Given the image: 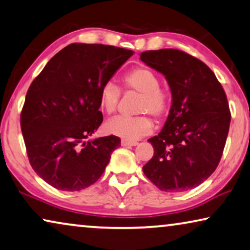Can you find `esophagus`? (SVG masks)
I'll use <instances>...</instances> for the list:
<instances>
[{
    "label": "esophagus",
    "mask_w": 250,
    "mask_h": 250,
    "mask_svg": "<svg viewBox=\"0 0 250 250\" xmlns=\"http://www.w3.org/2000/svg\"><path fill=\"white\" fill-rule=\"evenodd\" d=\"M122 146H137L138 143L137 141H129V140H122L121 141Z\"/></svg>",
    "instance_id": "obj_1"
}]
</instances>
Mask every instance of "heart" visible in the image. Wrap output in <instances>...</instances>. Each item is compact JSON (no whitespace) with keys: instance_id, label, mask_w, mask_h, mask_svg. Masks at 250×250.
<instances>
[{"instance_id":"obj_1","label":"heart","mask_w":250,"mask_h":250,"mask_svg":"<svg viewBox=\"0 0 250 250\" xmlns=\"http://www.w3.org/2000/svg\"><path fill=\"white\" fill-rule=\"evenodd\" d=\"M122 87L125 91L140 93L136 111L143 113L136 117L112 118L106 122V131L124 140L133 141L151 132L152 120L146 113H150L157 119H163L168 114L172 105V95L168 88L161 86L158 74L148 67H135L122 76ZM121 99V89L117 85L107 82L100 89L99 104L103 112L112 114L118 109Z\"/></svg>"}]
</instances>
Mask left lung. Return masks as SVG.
<instances>
[{"label": "left lung", "instance_id": "8db88e82", "mask_svg": "<svg viewBox=\"0 0 250 250\" xmlns=\"http://www.w3.org/2000/svg\"><path fill=\"white\" fill-rule=\"evenodd\" d=\"M140 59L166 77L173 103L165 125L148 141L154 156L143 170L159 189L183 192L202 184L220 163L231 113L208 67L178 49L148 50Z\"/></svg>", "mask_w": 250, "mask_h": 250}]
</instances>
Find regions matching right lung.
I'll return each instance as SVG.
<instances>
[{"instance_id": "obj_1", "label": "right lung", "mask_w": 250, "mask_h": 250, "mask_svg": "<svg viewBox=\"0 0 250 250\" xmlns=\"http://www.w3.org/2000/svg\"><path fill=\"white\" fill-rule=\"evenodd\" d=\"M132 55L106 44H68L30 85L21 131L30 165L53 188L75 192L94 184L120 146L113 135L86 139L103 121L100 89Z\"/></svg>"}]
</instances>
